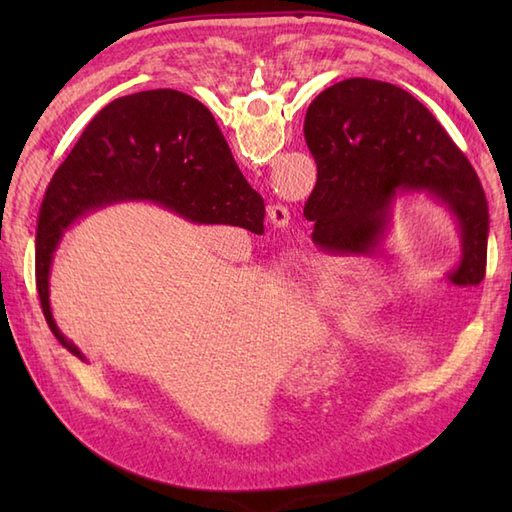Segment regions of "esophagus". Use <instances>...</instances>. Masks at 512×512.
<instances>
[{"label":"esophagus","instance_id":"esophagus-1","mask_svg":"<svg viewBox=\"0 0 512 512\" xmlns=\"http://www.w3.org/2000/svg\"><path fill=\"white\" fill-rule=\"evenodd\" d=\"M268 217H270V222H273L275 226H288V220H290V211H288V206H284V204H270L268 206Z\"/></svg>","mask_w":512,"mask_h":512}]
</instances>
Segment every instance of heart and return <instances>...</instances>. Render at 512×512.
Returning a JSON list of instances; mask_svg holds the SVG:
<instances>
[{
	"instance_id": "obj_1",
	"label": "heart",
	"mask_w": 512,
	"mask_h": 512,
	"mask_svg": "<svg viewBox=\"0 0 512 512\" xmlns=\"http://www.w3.org/2000/svg\"><path fill=\"white\" fill-rule=\"evenodd\" d=\"M297 262H301V264H314L310 257H303V255H299V257H297Z\"/></svg>"
}]
</instances>
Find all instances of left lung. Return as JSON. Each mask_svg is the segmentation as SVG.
<instances>
[{
  "label": "left lung",
  "instance_id": "1",
  "mask_svg": "<svg viewBox=\"0 0 512 512\" xmlns=\"http://www.w3.org/2000/svg\"><path fill=\"white\" fill-rule=\"evenodd\" d=\"M317 160V187L303 215L314 242L369 253L383 242L400 193H427L453 215L462 259L449 279L480 284L486 270L488 204L471 162L418 99L385 81L345 79L323 90L303 123Z\"/></svg>",
  "mask_w": 512,
  "mask_h": 512
}]
</instances>
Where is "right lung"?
I'll use <instances>...</instances> for the list:
<instances>
[{
  "instance_id": "1",
  "label": "right lung",
  "mask_w": 512,
  "mask_h": 512,
  "mask_svg": "<svg viewBox=\"0 0 512 512\" xmlns=\"http://www.w3.org/2000/svg\"><path fill=\"white\" fill-rule=\"evenodd\" d=\"M118 202H154L195 224L264 231L262 195L242 176L200 101L176 90H149L105 105L54 173L35 239L43 317L59 343L79 358V347L52 317V259L70 226Z\"/></svg>"
}]
</instances>
